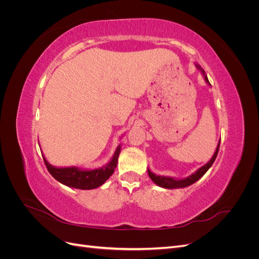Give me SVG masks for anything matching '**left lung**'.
I'll return each mask as SVG.
<instances>
[{
	"label": "left lung",
	"mask_w": 259,
	"mask_h": 259,
	"mask_svg": "<svg viewBox=\"0 0 259 259\" xmlns=\"http://www.w3.org/2000/svg\"><path fill=\"white\" fill-rule=\"evenodd\" d=\"M195 67H197L200 70L203 77H204L205 82L208 85H210L204 70H203L201 68V66L198 65V64H195ZM219 144H221V140H219L216 150H215L213 156H211V158H210V160L206 164H204V165L201 166L200 168H198L197 170H195L194 173H192L191 175L188 176V177H185V178H175V177H169V176H161V175H156V174L152 173V171L149 169V168H148V175H149V177L151 178V180L155 185H158L159 187H162V188H165V189H178V188H186L188 186H191L195 182H198V180L209 169V167L213 165V163H214L216 156H217V153H218Z\"/></svg>",
	"instance_id": "obj_1"
}]
</instances>
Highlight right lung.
Instances as JSON below:
<instances>
[{"instance_id":"right-lung-1","label":"right lung","mask_w":259,"mask_h":259,"mask_svg":"<svg viewBox=\"0 0 259 259\" xmlns=\"http://www.w3.org/2000/svg\"><path fill=\"white\" fill-rule=\"evenodd\" d=\"M120 152L121 145L117 146L112 158L106 165L93 169L81 168L77 166L58 167L50 164L44 154L43 159L51 175L60 184L68 186L70 188H75V189L92 190L105 184L106 180L114 173Z\"/></svg>"}]
</instances>
